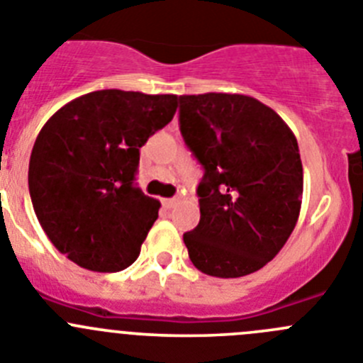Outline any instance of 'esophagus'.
<instances>
[{
    "instance_id": "1",
    "label": "esophagus",
    "mask_w": 363,
    "mask_h": 363,
    "mask_svg": "<svg viewBox=\"0 0 363 363\" xmlns=\"http://www.w3.org/2000/svg\"><path fill=\"white\" fill-rule=\"evenodd\" d=\"M177 199H162V206H164L166 209H170V208H174L175 204H177Z\"/></svg>"
}]
</instances>
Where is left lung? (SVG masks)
<instances>
[{"mask_svg":"<svg viewBox=\"0 0 363 363\" xmlns=\"http://www.w3.org/2000/svg\"><path fill=\"white\" fill-rule=\"evenodd\" d=\"M182 138L202 166L201 222L186 233L189 259L215 277L265 267L296 228L303 201L297 140L269 105L245 94L179 96Z\"/></svg>","mask_w":363,"mask_h":363,"instance_id":"obj_1","label":"left lung"}]
</instances>
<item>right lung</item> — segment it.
<instances>
[{"label": "right lung", "mask_w": 363, "mask_h": 363, "mask_svg": "<svg viewBox=\"0 0 363 363\" xmlns=\"http://www.w3.org/2000/svg\"><path fill=\"white\" fill-rule=\"evenodd\" d=\"M175 111L177 94L101 89L44 123L30 155V197L67 259L93 272H120L138 259L161 208L134 186L140 148Z\"/></svg>", "instance_id": "add662e5"}]
</instances>
